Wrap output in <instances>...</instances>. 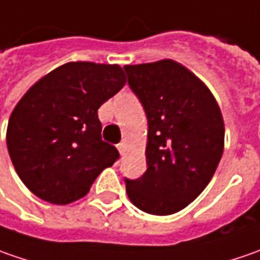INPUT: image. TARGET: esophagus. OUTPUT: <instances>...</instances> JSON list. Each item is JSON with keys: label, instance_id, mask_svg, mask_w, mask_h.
Segmentation results:
<instances>
[{"label": "esophagus", "instance_id": "34e87169", "mask_svg": "<svg viewBox=\"0 0 260 260\" xmlns=\"http://www.w3.org/2000/svg\"><path fill=\"white\" fill-rule=\"evenodd\" d=\"M117 149H118L120 155H124V150H125V143H124V142L118 143V145H117Z\"/></svg>", "mask_w": 260, "mask_h": 260}]
</instances>
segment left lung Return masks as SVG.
<instances>
[{
    "instance_id": "left-lung-1",
    "label": "left lung",
    "mask_w": 260,
    "mask_h": 260,
    "mask_svg": "<svg viewBox=\"0 0 260 260\" xmlns=\"http://www.w3.org/2000/svg\"><path fill=\"white\" fill-rule=\"evenodd\" d=\"M127 81L147 117V169L125 178L130 201L168 215L192 203L211 181L224 149V121L201 79L171 59L125 65Z\"/></svg>"
}]
</instances>
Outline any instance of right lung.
<instances>
[{
    "label": "right lung",
    "mask_w": 260,
    "mask_h": 260,
    "mask_svg": "<svg viewBox=\"0 0 260 260\" xmlns=\"http://www.w3.org/2000/svg\"><path fill=\"white\" fill-rule=\"evenodd\" d=\"M124 84L118 65L69 62L18 101L7 127V147L20 179L36 197L57 205L74 203L120 157L101 139L98 108Z\"/></svg>",
    "instance_id": "add662e5"
}]
</instances>
